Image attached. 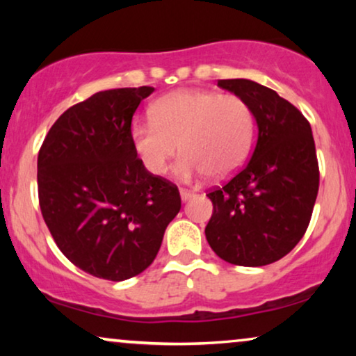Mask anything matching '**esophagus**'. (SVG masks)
Here are the masks:
<instances>
[{
  "label": "esophagus",
  "mask_w": 356,
  "mask_h": 356,
  "mask_svg": "<svg viewBox=\"0 0 356 356\" xmlns=\"http://www.w3.org/2000/svg\"><path fill=\"white\" fill-rule=\"evenodd\" d=\"M179 196H181L183 201H188V199H191L194 196L193 191H189V189H179Z\"/></svg>",
  "instance_id": "esophagus-1"
}]
</instances>
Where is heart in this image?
Here are the masks:
<instances>
[{
    "label": "heart",
    "mask_w": 356,
    "mask_h": 356,
    "mask_svg": "<svg viewBox=\"0 0 356 356\" xmlns=\"http://www.w3.org/2000/svg\"><path fill=\"white\" fill-rule=\"evenodd\" d=\"M149 123H134L131 140L140 162L152 175L167 172L170 160L181 159L183 179L209 173H235L250 152L254 118L241 97L202 89H183L160 97L149 110Z\"/></svg>",
    "instance_id": "1"
}]
</instances>
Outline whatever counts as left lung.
Segmentation results:
<instances>
[{"instance_id":"left-lung-1","label":"left lung","mask_w":356,"mask_h":356,"mask_svg":"<svg viewBox=\"0 0 356 356\" xmlns=\"http://www.w3.org/2000/svg\"><path fill=\"white\" fill-rule=\"evenodd\" d=\"M241 97L257 123L251 159L230 181L207 193L213 212L206 238L235 266L282 259L303 238L319 189V165L309 121L275 90L248 79H220Z\"/></svg>"}]
</instances>
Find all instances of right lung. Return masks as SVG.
Returning a JSON list of instances; mask_svg holds the SVG:
<instances>
[{"label": "right lung", "mask_w": 356, "mask_h": 356, "mask_svg": "<svg viewBox=\"0 0 356 356\" xmlns=\"http://www.w3.org/2000/svg\"><path fill=\"white\" fill-rule=\"evenodd\" d=\"M154 87L97 92L67 108L37 160L38 202L60 251L99 279L121 282L152 264L181 209L177 184L149 173L131 121Z\"/></svg>", "instance_id": "obj_1"}]
</instances>
